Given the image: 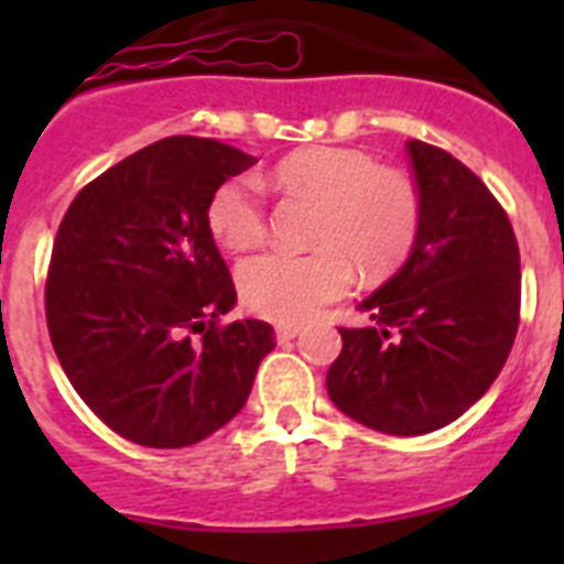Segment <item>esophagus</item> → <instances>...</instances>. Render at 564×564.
<instances>
[{"instance_id": "34e87169", "label": "esophagus", "mask_w": 564, "mask_h": 564, "mask_svg": "<svg viewBox=\"0 0 564 564\" xmlns=\"http://www.w3.org/2000/svg\"><path fill=\"white\" fill-rule=\"evenodd\" d=\"M299 333H302V327H299V325H279V327H276V338H279V341H282V344L293 341V338H296Z\"/></svg>"}]
</instances>
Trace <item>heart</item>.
I'll list each match as a JSON object with an SVG mask.
<instances>
[{
    "instance_id": "b5f03b06",
    "label": "heart",
    "mask_w": 564,
    "mask_h": 564,
    "mask_svg": "<svg viewBox=\"0 0 564 564\" xmlns=\"http://www.w3.org/2000/svg\"><path fill=\"white\" fill-rule=\"evenodd\" d=\"M285 192L322 200L313 242L305 253L265 251L237 268L239 296L257 316L293 325L344 296L352 265L383 276L410 257L421 231V192L410 174L381 169L372 154L347 147H311L288 154L273 169ZM208 228L228 251H248L268 234L262 183L239 174L208 203Z\"/></svg>"
}]
</instances>
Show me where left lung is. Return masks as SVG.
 Masks as SVG:
<instances>
[{"label": "left lung", "mask_w": 564, "mask_h": 564, "mask_svg": "<svg viewBox=\"0 0 564 564\" xmlns=\"http://www.w3.org/2000/svg\"><path fill=\"white\" fill-rule=\"evenodd\" d=\"M421 192L410 257L341 327L327 395L352 421L412 437L457 421L500 376L520 325V248L506 212L443 149L406 143Z\"/></svg>", "instance_id": "obj_1"}]
</instances>
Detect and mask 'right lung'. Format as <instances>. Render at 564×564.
<instances>
[{"label": "right lung", "mask_w": 564, "mask_h": 564, "mask_svg": "<svg viewBox=\"0 0 564 564\" xmlns=\"http://www.w3.org/2000/svg\"><path fill=\"white\" fill-rule=\"evenodd\" d=\"M257 163L174 134L84 186L53 242L44 307L53 350L89 410L149 449L223 430L251 395L273 327L237 318L208 228L212 194Z\"/></svg>", "instance_id": "obj_1"}]
</instances>
